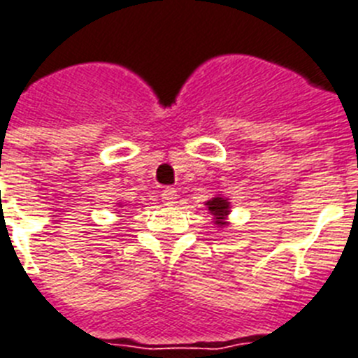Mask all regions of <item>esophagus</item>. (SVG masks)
<instances>
[{"label":"esophagus","mask_w":358,"mask_h":358,"mask_svg":"<svg viewBox=\"0 0 358 358\" xmlns=\"http://www.w3.org/2000/svg\"><path fill=\"white\" fill-rule=\"evenodd\" d=\"M176 198H178V194H176V191L173 187H167L162 191V201H164V205H167V207L175 205Z\"/></svg>","instance_id":"34e87169"}]
</instances>
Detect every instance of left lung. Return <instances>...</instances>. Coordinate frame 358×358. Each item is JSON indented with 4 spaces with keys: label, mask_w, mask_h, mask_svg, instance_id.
<instances>
[{
    "label": "left lung",
    "mask_w": 358,
    "mask_h": 358,
    "mask_svg": "<svg viewBox=\"0 0 358 358\" xmlns=\"http://www.w3.org/2000/svg\"><path fill=\"white\" fill-rule=\"evenodd\" d=\"M207 209L214 216V223L217 227L227 225V216L231 213V201H227L223 196H216L213 200L207 201Z\"/></svg>",
    "instance_id": "8db88e82"
}]
</instances>
